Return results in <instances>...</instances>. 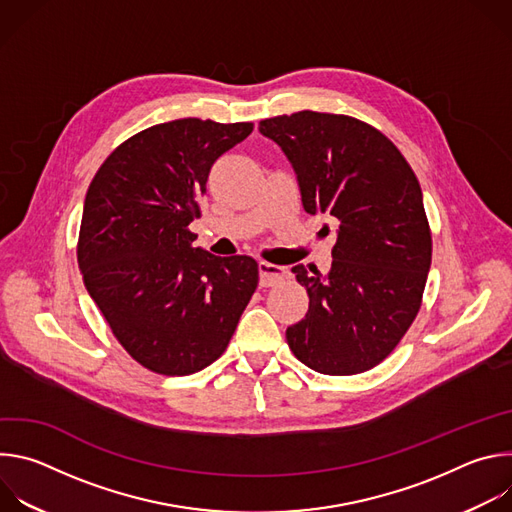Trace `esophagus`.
<instances>
[{
	"label": "esophagus",
	"instance_id": "34e87169",
	"mask_svg": "<svg viewBox=\"0 0 512 512\" xmlns=\"http://www.w3.org/2000/svg\"><path fill=\"white\" fill-rule=\"evenodd\" d=\"M285 275V269L279 267V265H273V263H267V261H261L259 263V283L261 287H269V285H275L277 281H281Z\"/></svg>",
	"mask_w": 512,
	"mask_h": 512
}]
</instances>
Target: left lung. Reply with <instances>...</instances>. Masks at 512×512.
<instances>
[{
    "instance_id": "8db88e82",
    "label": "left lung",
    "mask_w": 512,
    "mask_h": 512,
    "mask_svg": "<svg viewBox=\"0 0 512 512\" xmlns=\"http://www.w3.org/2000/svg\"><path fill=\"white\" fill-rule=\"evenodd\" d=\"M298 174L310 214L338 223L326 275L296 265L304 320L285 330L291 352L322 375H356L385 360L413 324L431 265L419 182L379 129L348 115L300 111L263 119Z\"/></svg>"
}]
</instances>
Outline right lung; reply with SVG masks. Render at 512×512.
Wrapping results in <instances>:
<instances>
[{
    "label": "right lung",
    "instance_id": "obj_1",
    "mask_svg": "<svg viewBox=\"0 0 512 512\" xmlns=\"http://www.w3.org/2000/svg\"><path fill=\"white\" fill-rule=\"evenodd\" d=\"M253 123L196 117L143 129L95 174L83 208L79 269L121 346L145 369L192 375L225 352L259 283L253 257L194 247L212 164Z\"/></svg>",
    "mask_w": 512,
    "mask_h": 512
}]
</instances>
